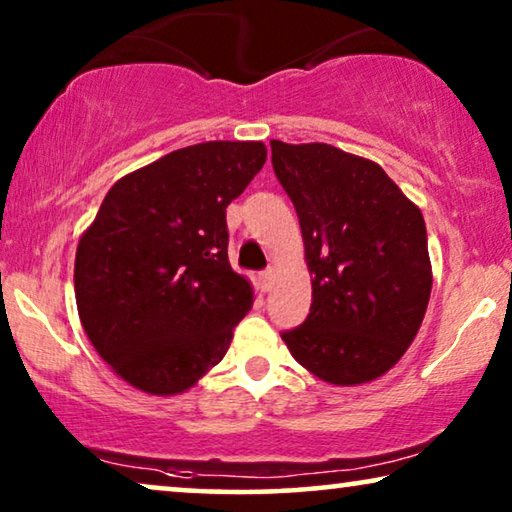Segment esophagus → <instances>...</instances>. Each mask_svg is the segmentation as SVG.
<instances>
[{
  "label": "esophagus",
  "instance_id": "esophagus-1",
  "mask_svg": "<svg viewBox=\"0 0 512 512\" xmlns=\"http://www.w3.org/2000/svg\"><path fill=\"white\" fill-rule=\"evenodd\" d=\"M261 279H263L265 289H270V286L275 284V279H277V270H275V268H268V270H263V272H261Z\"/></svg>",
  "mask_w": 512,
  "mask_h": 512
}]
</instances>
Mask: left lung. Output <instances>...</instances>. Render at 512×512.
<instances>
[{"label": "left lung", "instance_id": "left-lung-1", "mask_svg": "<svg viewBox=\"0 0 512 512\" xmlns=\"http://www.w3.org/2000/svg\"><path fill=\"white\" fill-rule=\"evenodd\" d=\"M270 146L314 277L310 314L282 340L319 380H377L412 345L429 305L424 216L373 160L319 142Z\"/></svg>", "mask_w": 512, "mask_h": 512}]
</instances>
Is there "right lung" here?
<instances>
[{"mask_svg":"<svg viewBox=\"0 0 512 512\" xmlns=\"http://www.w3.org/2000/svg\"><path fill=\"white\" fill-rule=\"evenodd\" d=\"M268 158L263 142H205L118 179L74 263L97 354L132 387L170 396L226 356L254 303L228 263L226 207Z\"/></svg>","mask_w":512,"mask_h":512,"instance_id":"obj_1","label":"right lung"}]
</instances>
